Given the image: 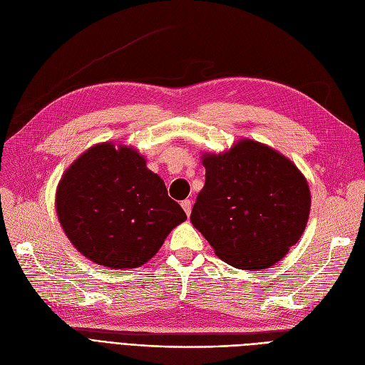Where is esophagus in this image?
Segmentation results:
<instances>
[{
	"instance_id": "esophagus-1",
	"label": "esophagus",
	"mask_w": 365,
	"mask_h": 365,
	"mask_svg": "<svg viewBox=\"0 0 365 365\" xmlns=\"http://www.w3.org/2000/svg\"><path fill=\"white\" fill-rule=\"evenodd\" d=\"M181 207H182V210L185 212V215L190 216V213H192V201L190 200H184L181 202Z\"/></svg>"
}]
</instances>
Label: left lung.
Returning <instances> with one entry per match:
<instances>
[{
	"label": "left lung",
	"mask_w": 365,
	"mask_h": 365,
	"mask_svg": "<svg viewBox=\"0 0 365 365\" xmlns=\"http://www.w3.org/2000/svg\"><path fill=\"white\" fill-rule=\"evenodd\" d=\"M205 184L190 220L216 256L237 269H267L302 237L311 190L283 153L242 138L228 150L202 152Z\"/></svg>",
	"instance_id": "8db88e82"
}]
</instances>
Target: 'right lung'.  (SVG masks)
I'll list each match as a JSON object with an SVG mask.
<instances>
[{
  "instance_id": "add662e5",
  "label": "right lung",
  "mask_w": 365,
  "mask_h": 365,
  "mask_svg": "<svg viewBox=\"0 0 365 365\" xmlns=\"http://www.w3.org/2000/svg\"><path fill=\"white\" fill-rule=\"evenodd\" d=\"M54 205L74 248L109 269L145 264L187 219L146 158L114 141L97 143L68 165Z\"/></svg>"
}]
</instances>
